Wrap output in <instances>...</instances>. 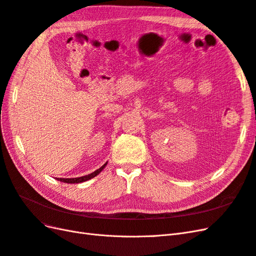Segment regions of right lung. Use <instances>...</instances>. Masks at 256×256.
<instances>
[{
	"label": "right lung",
	"mask_w": 256,
	"mask_h": 256,
	"mask_svg": "<svg viewBox=\"0 0 256 256\" xmlns=\"http://www.w3.org/2000/svg\"><path fill=\"white\" fill-rule=\"evenodd\" d=\"M106 164H108V162H106V164H104L102 168H99L98 170H96L95 172H92V173H90V174H88V175L81 176V177H76V178H56V180H60V182H66V184H80V182H86V180H90V178L97 176L100 172H102V170L104 168V166H106Z\"/></svg>",
	"instance_id": "obj_1"
}]
</instances>
